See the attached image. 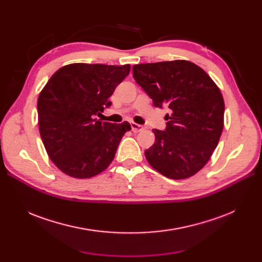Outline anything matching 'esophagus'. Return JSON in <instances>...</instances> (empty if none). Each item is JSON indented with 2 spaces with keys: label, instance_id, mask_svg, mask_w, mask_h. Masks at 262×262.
<instances>
[{
  "label": "esophagus",
  "instance_id": "obj_1",
  "mask_svg": "<svg viewBox=\"0 0 262 262\" xmlns=\"http://www.w3.org/2000/svg\"><path fill=\"white\" fill-rule=\"evenodd\" d=\"M131 128L134 133H138V132H141L142 130H144L143 126L138 124V123H131Z\"/></svg>",
  "mask_w": 262,
  "mask_h": 262
}]
</instances>
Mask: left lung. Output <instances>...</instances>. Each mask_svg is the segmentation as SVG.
<instances>
[{"label": "left lung", "mask_w": 262, "mask_h": 262, "mask_svg": "<svg viewBox=\"0 0 262 262\" xmlns=\"http://www.w3.org/2000/svg\"><path fill=\"white\" fill-rule=\"evenodd\" d=\"M136 82L155 107L170 109L166 129H154L145 150L148 164L171 179H186L204 167L224 124V100L207 72L186 60L133 66Z\"/></svg>", "instance_id": "8db88e82"}]
</instances>
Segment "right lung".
<instances>
[{"mask_svg": "<svg viewBox=\"0 0 262 262\" xmlns=\"http://www.w3.org/2000/svg\"><path fill=\"white\" fill-rule=\"evenodd\" d=\"M130 66L73 63L58 70L38 97V124L50 160L67 175L90 178L113 162L131 125L96 118L112 106L109 97Z\"/></svg>", "mask_w": 262, "mask_h": 262, "instance_id": "add662e5", "label": "right lung"}]
</instances>
